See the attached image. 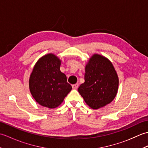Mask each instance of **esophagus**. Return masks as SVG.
Instances as JSON below:
<instances>
[{
  "label": "esophagus",
  "mask_w": 148,
  "mask_h": 148,
  "mask_svg": "<svg viewBox=\"0 0 148 148\" xmlns=\"http://www.w3.org/2000/svg\"><path fill=\"white\" fill-rule=\"evenodd\" d=\"M72 88H73L74 90H76V89H77L78 86H79V84H78V83L74 84H73V85H72Z\"/></svg>",
  "instance_id": "obj_1"
}]
</instances>
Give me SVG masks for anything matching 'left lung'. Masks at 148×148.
<instances>
[{
    "label": "left lung",
    "instance_id": "obj_1",
    "mask_svg": "<svg viewBox=\"0 0 148 148\" xmlns=\"http://www.w3.org/2000/svg\"><path fill=\"white\" fill-rule=\"evenodd\" d=\"M118 77L111 62L99 55H94L85 67L84 83L78 92L92 109H99L111 102L118 88Z\"/></svg>",
    "mask_w": 148,
    "mask_h": 148
}]
</instances>
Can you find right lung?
<instances>
[{
	"label": "right lung",
	"mask_w": 148,
	"mask_h": 148,
	"mask_svg": "<svg viewBox=\"0 0 148 148\" xmlns=\"http://www.w3.org/2000/svg\"><path fill=\"white\" fill-rule=\"evenodd\" d=\"M60 67V60L50 53L37 61L30 77L29 88L34 99L50 109L60 105L72 90Z\"/></svg>",
	"instance_id": "obj_1"
}]
</instances>
